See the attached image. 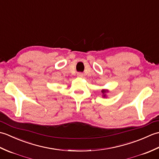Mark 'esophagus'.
Here are the masks:
<instances>
[{
  "label": "esophagus",
  "instance_id": "1",
  "mask_svg": "<svg viewBox=\"0 0 159 159\" xmlns=\"http://www.w3.org/2000/svg\"><path fill=\"white\" fill-rule=\"evenodd\" d=\"M77 76L80 77V78H83V74L81 72H79L77 74Z\"/></svg>",
  "mask_w": 159,
  "mask_h": 159
}]
</instances>
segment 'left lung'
<instances>
[{
  "label": "left lung",
  "mask_w": 159,
  "mask_h": 159,
  "mask_svg": "<svg viewBox=\"0 0 159 159\" xmlns=\"http://www.w3.org/2000/svg\"><path fill=\"white\" fill-rule=\"evenodd\" d=\"M107 92H109V90H107V89H102V94H103L102 96H103L104 98H105V97L107 96L106 94H105Z\"/></svg>",
  "instance_id": "obj_1"
}]
</instances>
